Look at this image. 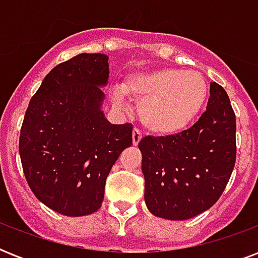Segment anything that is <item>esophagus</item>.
I'll return each mask as SVG.
<instances>
[{
	"label": "esophagus",
	"mask_w": 258,
	"mask_h": 258,
	"mask_svg": "<svg viewBox=\"0 0 258 258\" xmlns=\"http://www.w3.org/2000/svg\"><path fill=\"white\" fill-rule=\"evenodd\" d=\"M142 141V133L138 128H135L133 131V143L134 146L139 145V142Z\"/></svg>",
	"instance_id": "esophagus-1"
}]
</instances>
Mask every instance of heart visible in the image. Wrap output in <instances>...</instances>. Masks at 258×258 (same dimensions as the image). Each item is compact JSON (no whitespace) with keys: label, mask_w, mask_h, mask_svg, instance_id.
I'll return each mask as SVG.
<instances>
[{"label":"heart","mask_w":258,"mask_h":258,"mask_svg":"<svg viewBox=\"0 0 258 258\" xmlns=\"http://www.w3.org/2000/svg\"><path fill=\"white\" fill-rule=\"evenodd\" d=\"M124 93L139 104L142 123L157 134H176L196 120L208 99L209 87L197 71L161 68L130 76L112 95L121 105Z\"/></svg>","instance_id":"1"}]
</instances>
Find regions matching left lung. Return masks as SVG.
Wrapping results in <instances>:
<instances>
[{
    "instance_id": "obj_1",
    "label": "left lung",
    "mask_w": 258,
    "mask_h": 258,
    "mask_svg": "<svg viewBox=\"0 0 258 258\" xmlns=\"http://www.w3.org/2000/svg\"><path fill=\"white\" fill-rule=\"evenodd\" d=\"M145 175V202L151 214L183 221L216 204L236 163V115L220 84L200 120L169 137H145L138 145Z\"/></svg>"
}]
</instances>
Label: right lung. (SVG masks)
<instances>
[{"instance_id": "obj_1", "label": "right lung", "mask_w": 258, "mask_h": 258, "mask_svg": "<svg viewBox=\"0 0 258 258\" xmlns=\"http://www.w3.org/2000/svg\"><path fill=\"white\" fill-rule=\"evenodd\" d=\"M108 75L107 54H78L46 75L25 112V178L38 201L64 216L100 209L109 171L133 145V124H112L103 111Z\"/></svg>"}]
</instances>
